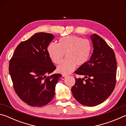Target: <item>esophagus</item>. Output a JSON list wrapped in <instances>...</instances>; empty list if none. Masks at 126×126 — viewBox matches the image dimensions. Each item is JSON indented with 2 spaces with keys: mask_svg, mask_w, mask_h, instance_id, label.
<instances>
[{
  "mask_svg": "<svg viewBox=\"0 0 126 126\" xmlns=\"http://www.w3.org/2000/svg\"><path fill=\"white\" fill-rule=\"evenodd\" d=\"M67 77V76H66V75H63L62 76V80L65 79L66 78V77Z\"/></svg>",
  "mask_w": 126,
  "mask_h": 126,
  "instance_id": "1",
  "label": "esophagus"
}]
</instances>
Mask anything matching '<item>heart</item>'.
I'll list each match as a JSON object with an SVG mask.
<instances>
[{
    "mask_svg": "<svg viewBox=\"0 0 126 126\" xmlns=\"http://www.w3.org/2000/svg\"><path fill=\"white\" fill-rule=\"evenodd\" d=\"M91 45L88 40L76 35L62 37L58 44L50 43L47 47L49 56L55 64H59L64 54L67 57L59 65V73L68 74L75 69L76 65H82L87 62L91 54Z\"/></svg>",
    "mask_w": 126,
    "mask_h": 126,
    "instance_id": "heart-1",
    "label": "heart"
}]
</instances>
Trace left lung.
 <instances>
[{
	"label": "left lung",
	"mask_w": 126,
	"mask_h": 126,
	"mask_svg": "<svg viewBox=\"0 0 126 126\" xmlns=\"http://www.w3.org/2000/svg\"><path fill=\"white\" fill-rule=\"evenodd\" d=\"M93 52L91 59L74 72L85 78H77L72 87L73 97L84 106L102 103L113 91L116 83L117 62L112 48L96 34L91 35Z\"/></svg>",
	"instance_id": "1"
}]
</instances>
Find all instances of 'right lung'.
Here are the masks:
<instances>
[{
  "mask_svg": "<svg viewBox=\"0 0 126 126\" xmlns=\"http://www.w3.org/2000/svg\"><path fill=\"white\" fill-rule=\"evenodd\" d=\"M54 37L47 33L34 34L18 44L10 59L14 91L29 106L40 107L49 103L54 96L55 84L62 77L61 74L47 77L56 69L47 52Z\"/></svg>",
  "mask_w": 126,
  "mask_h": 126,
  "instance_id": "right-lung-1",
  "label": "right lung"
}]
</instances>
